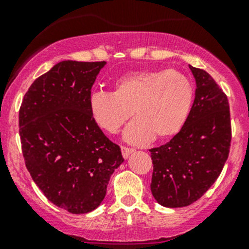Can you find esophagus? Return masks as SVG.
<instances>
[{
	"mask_svg": "<svg viewBox=\"0 0 249 249\" xmlns=\"http://www.w3.org/2000/svg\"><path fill=\"white\" fill-rule=\"evenodd\" d=\"M132 153V149L131 148H126V147H122V154H123V158L124 159H127L129 158V155Z\"/></svg>",
	"mask_w": 249,
	"mask_h": 249,
	"instance_id": "obj_1",
	"label": "esophagus"
}]
</instances>
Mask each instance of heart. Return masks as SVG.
I'll use <instances>...</instances> for the list:
<instances>
[{"label": "heart", "instance_id": "1", "mask_svg": "<svg viewBox=\"0 0 249 249\" xmlns=\"http://www.w3.org/2000/svg\"><path fill=\"white\" fill-rule=\"evenodd\" d=\"M194 102V87L187 76L173 70H143L115 80L114 92L97 91L90 96L94 122L115 134L131 117L123 134L130 144L142 145L153 139L167 140L187 123Z\"/></svg>", "mask_w": 249, "mask_h": 249}]
</instances>
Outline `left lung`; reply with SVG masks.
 <instances>
[{"label": "left lung", "instance_id": "1", "mask_svg": "<svg viewBox=\"0 0 249 249\" xmlns=\"http://www.w3.org/2000/svg\"><path fill=\"white\" fill-rule=\"evenodd\" d=\"M196 83L187 123L173 139L150 149V190L164 207L192 205L217 180L229 155V102L212 77L189 65Z\"/></svg>", "mask_w": 249, "mask_h": 249}]
</instances>
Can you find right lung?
Returning <instances> with one entry per match:
<instances>
[{
	"instance_id": "obj_1",
	"label": "right lung",
	"mask_w": 249,
	"mask_h": 249,
	"mask_svg": "<svg viewBox=\"0 0 249 249\" xmlns=\"http://www.w3.org/2000/svg\"><path fill=\"white\" fill-rule=\"evenodd\" d=\"M106 62L65 60L29 88L19 110L25 165L50 202L73 214L94 211L123 164L89 110L91 88Z\"/></svg>"
}]
</instances>
